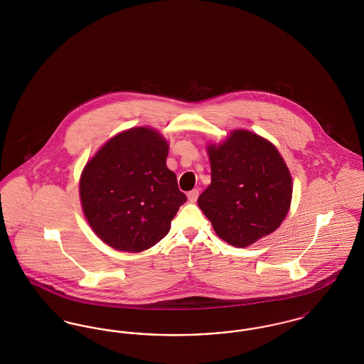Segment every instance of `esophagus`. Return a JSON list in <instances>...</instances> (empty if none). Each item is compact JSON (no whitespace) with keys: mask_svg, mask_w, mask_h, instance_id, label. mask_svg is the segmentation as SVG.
Instances as JSON below:
<instances>
[{"mask_svg":"<svg viewBox=\"0 0 364 364\" xmlns=\"http://www.w3.org/2000/svg\"><path fill=\"white\" fill-rule=\"evenodd\" d=\"M187 196H188V200H190L191 203H193V202H196V199H198V196H199V191H190V192L187 193Z\"/></svg>","mask_w":364,"mask_h":364,"instance_id":"obj_1","label":"esophagus"}]
</instances>
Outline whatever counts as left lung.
<instances>
[{"mask_svg": "<svg viewBox=\"0 0 364 364\" xmlns=\"http://www.w3.org/2000/svg\"><path fill=\"white\" fill-rule=\"evenodd\" d=\"M211 183L198 206L224 242L244 248L277 230L292 202V176L277 147L248 129L208 143Z\"/></svg>", "mask_w": 364, "mask_h": 364, "instance_id": "1", "label": "left lung"}]
</instances>
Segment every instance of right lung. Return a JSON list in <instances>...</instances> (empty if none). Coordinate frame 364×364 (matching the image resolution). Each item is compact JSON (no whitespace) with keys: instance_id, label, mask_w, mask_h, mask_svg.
<instances>
[{"instance_id":"add662e5","label":"right lung","mask_w":364,"mask_h":364,"mask_svg":"<svg viewBox=\"0 0 364 364\" xmlns=\"http://www.w3.org/2000/svg\"><path fill=\"white\" fill-rule=\"evenodd\" d=\"M169 141L151 127H134L104 143L79 180L82 210L109 247L141 252L164 239L187 196L166 166Z\"/></svg>"}]
</instances>
